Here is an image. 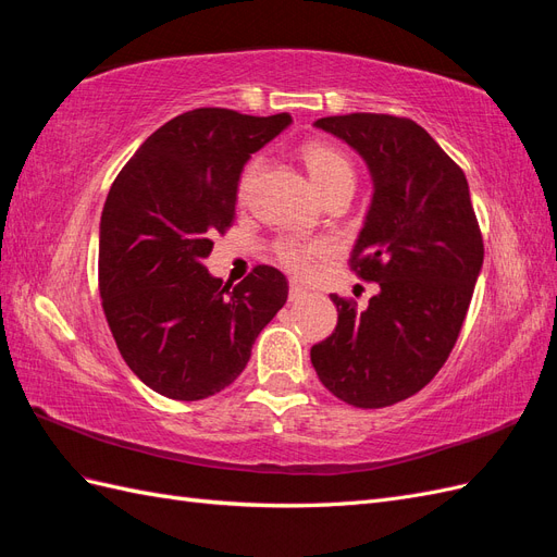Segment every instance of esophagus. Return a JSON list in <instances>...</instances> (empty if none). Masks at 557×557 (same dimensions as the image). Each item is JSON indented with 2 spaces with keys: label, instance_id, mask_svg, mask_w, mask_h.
Instances as JSON below:
<instances>
[{
  "label": "esophagus",
  "instance_id": "esophagus-1",
  "mask_svg": "<svg viewBox=\"0 0 557 557\" xmlns=\"http://www.w3.org/2000/svg\"><path fill=\"white\" fill-rule=\"evenodd\" d=\"M309 295V290L305 288V285H299V283H290V290H288V299L290 301H299V299H305Z\"/></svg>",
  "mask_w": 557,
  "mask_h": 557
}]
</instances>
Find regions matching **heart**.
<instances>
[{
	"mask_svg": "<svg viewBox=\"0 0 557 557\" xmlns=\"http://www.w3.org/2000/svg\"><path fill=\"white\" fill-rule=\"evenodd\" d=\"M301 160H305L309 176L320 195H330L334 190H350L356 185V170H352L350 160L342 153L339 148L330 144H307L301 148ZM262 166V158H252L239 178V197L246 199L252 183H256ZM325 252V244H309V242H295L285 239L278 244L276 256L278 260L293 269L297 274H309L313 262Z\"/></svg>",
	"mask_w": 557,
	"mask_h": 557,
	"instance_id": "obj_1",
	"label": "heart"
}]
</instances>
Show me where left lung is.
Returning <instances> with one entry per match:
<instances>
[{"label": "left lung", "instance_id": "left-lung-1", "mask_svg": "<svg viewBox=\"0 0 557 557\" xmlns=\"http://www.w3.org/2000/svg\"><path fill=\"white\" fill-rule=\"evenodd\" d=\"M313 125L356 150L372 176L350 262L379 293L364 309L332 295L339 320L311 364L346 404L391 407L425 387L458 342L483 267L469 185L409 117L350 113Z\"/></svg>", "mask_w": 557, "mask_h": 557}]
</instances>
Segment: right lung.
I'll return each instance as SVG.
<instances>
[{
  "label": "right lung",
  "mask_w": 557,
  "mask_h": 557,
  "mask_svg": "<svg viewBox=\"0 0 557 557\" xmlns=\"http://www.w3.org/2000/svg\"><path fill=\"white\" fill-rule=\"evenodd\" d=\"M288 113L195 109L164 123L113 181L99 223V295L117 350L156 393L195 401L237 379L288 281L260 264L230 288L209 274L244 164Z\"/></svg>",
  "instance_id": "add662e5"
}]
</instances>
